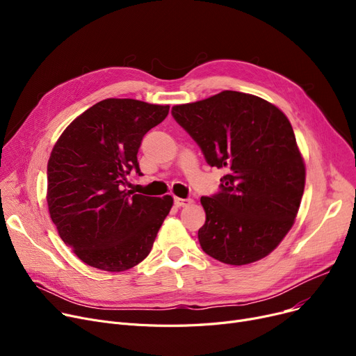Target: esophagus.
I'll use <instances>...</instances> for the list:
<instances>
[{
    "label": "esophagus",
    "instance_id": "34e87169",
    "mask_svg": "<svg viewBox=\"0 0 356 356\" xmlns=\"http://www.w3.org/2000/svg\"><path fill=\"white\" fill-rule=\"evenodd\" d=\"M193 200L192 199H181V197H175V204L177 208H181V207H188V204H191Z\"/></svg>",
    "mask_w": 356,
    "mask_h": 356
}]
</instances>
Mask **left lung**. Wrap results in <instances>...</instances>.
<instances>
[{"label": "left lung", "mask_w": 356, "mask_h": 356, "mask_svg": "<svg viewBox=\"0 0 356 356\" xmlns=\"http://www.w3.org/2000/svg\"><path fill=\"white\" fill-rule=\"evenodd\" d=\"M172 115L197 143L207 163L225 167L219 192L202 196V250L220 263L245 266L267 257L291 229L306 168L287 117L250 93L223 90L175 105Z\"/></svg>", "instance_id": "1"}]
</instances>
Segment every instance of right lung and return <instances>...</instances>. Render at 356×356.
Instances as JSON below:
<instances>
[{"mask_svg":"<svg viewBox=\"0 0 356 356\" xmlns=\"http://www.w3.org/2000/svg\"><path fill=\"white\" fill-rule=\"evenodd\" d=\"M168 105L104 99L73 120L47 163V204L65 244L85 264L118 273L149 254L172 196L125 189L143 137L168 114Z\"/></svg>","mask_w":356,"mask_h":356,"instance_id":"obj_1","label":"right lung"}]
</instances>
